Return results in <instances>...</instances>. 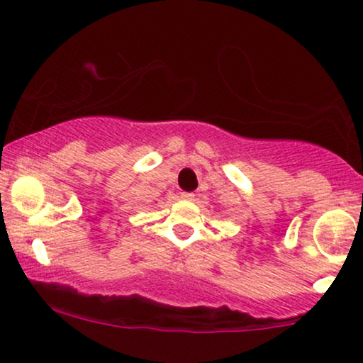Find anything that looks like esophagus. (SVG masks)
<instances>
[{
  "label": "esophagus",
  "instance_id": "obj_1",
  "mask_svg": "<svg viewBox=\"0 0 363 363\" xmlns=\"http://www.w3.org/2000/svg\"><path fill=\"white\" fill-rule=\"evenodd\" d=\"M181 198L182 199H187V201H193L194 194L193 193H181Z\"/></svg>",
  "mask_w": 363,
  "mask_h": 363
}]
</instances>
